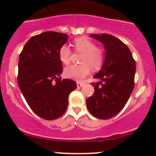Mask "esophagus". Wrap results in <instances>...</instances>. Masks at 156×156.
Instances as JSON below:
<instances>
[{
	"label": "esophagus",
	"instance_id": "34e87169",
	"mask_svg": "<svg viewBox=\"0 0 156 156\" xmlns=\"http://www.w3.org/2000/svg\"><path fill=\"white\" fill-rule=\"evenodd\" d=\"M84 85V83L83 82H77V87H81Z\"/></svg>",
	"mask_w": 156,
	"mask_h": 156
}]
</instances>
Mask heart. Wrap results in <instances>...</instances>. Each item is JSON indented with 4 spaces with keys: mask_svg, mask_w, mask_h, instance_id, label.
<instances>
[{
    "mask_svg": "<svg viewBox=\"0 0 156 156\" xmlns=\"http://www.w3.org/2000/svg\"><path fill=\"white\" fill-rule=\"evenodd\" d=\"M73 47L76 52L82 53L80 62L81 65L70 66L66 68L64 74L67 78L76 81L83 79L90 73V68L93 71L98 70L102 67L105 59L104 50L102 48L96 46V44L87 37H81L75 39ZM72 51L64 45L59 50V57L65 65L70 62Z\"/></svg>",
    "mask_w": 156,
    "mask_h": 156,
    "instance_id": "1",
    "label": "heart"
}]
</instances>
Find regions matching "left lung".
<instances>
[{"label":"left lung","mask_w":156,"mask_h":156,"mask_svg":"<svg viewBox=\"0 0 156 156\" xmlns=\"http://www.w3.org/2000/svg\"><path fill=\"white\" fill-rule=\"evenodd\" d=\"M90 37L103 44L106 57L101 70L94 76L100 81L92 83L94 94L86 101L87 107L94 117L108 119L122 111L133 91L136 62L128 47L115 36L91 34Z\"/></svg>","instance_id":"1"}]
</instances>
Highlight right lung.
Returning a JSON list of instances; mask_svg holds the SVG:
<instances>
[{
  "label": "right lung",
  "mask_w": 156,
  "mask_h": 156,
  "mask_svg": "<svg viewBox=\"0 0 156 156\" xmlns=\"http://www.w3.org/2000/svg\"><path fill=\"white\" fill-rule=\"evenodd\" d=\"M67 38L66 34L45 31L31 37L20 55L19 87L31 110L46 120L65 113L69 94L77 87L74 81L59 77L62 72L59 50Z\"/></svg>",
  "instance_id": "obj_1"
}]
</instances>
